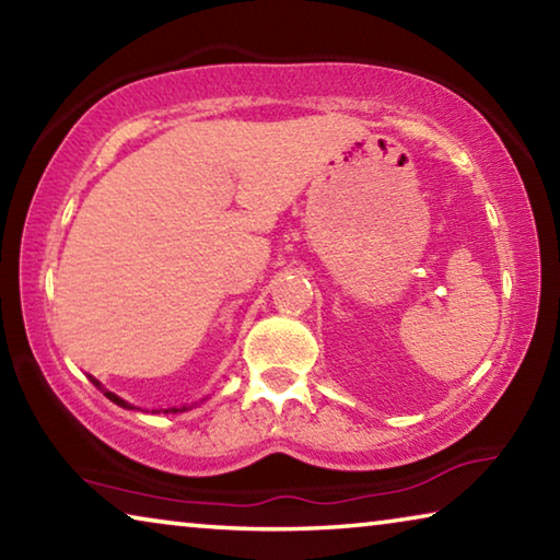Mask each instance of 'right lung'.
Returning a JSON list of instances; mask_svg holds the SVG:
<instances>
[{
  "label": "right lung",
  "instance_id": "add662e5",
  "mask_svg": "<svg viewBox=\"0 0 560 560\" xmlns=\"http://www.w3.org/2000/svg\"><path fill=\"white\" fill-rule=\"evenodd\" d=\"M91 383H93V385H96V387H98V390H101L103 395H106V397H108V400H113V402H116V405H120V407H130L128 402H122L118 395H113V393H108V390H103V387H101V383H98V381H93V377H91ZM185 410H187V407H170V410H165V412H185Z\"/></svg>",
  "mask_w": 560,
  "mask_h": 560
}]
</instances>
